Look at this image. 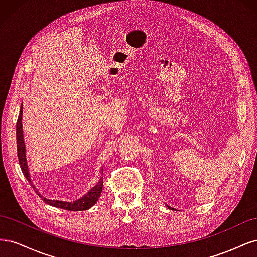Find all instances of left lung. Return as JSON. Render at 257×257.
<instances>
[{
	"instance_id": "obj_1",
	"label": "left lung",
	"mask_w": 257,
	"mask_h": 257,
	"mask_svg": "<svg viewBox=\"0 0 257 257\" xmlns=\"http://www.w3.org/2000/svg\"><path fill=\"white\" fill-rule=\"evenodd\" d=\"M167 207H168V208H169V209H172V208H170V207H169V206H167Z\"/></svg>"
}]
</instances>
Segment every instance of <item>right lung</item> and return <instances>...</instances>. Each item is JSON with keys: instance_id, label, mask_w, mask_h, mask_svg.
Here are the masks:
<instances>
[{"instance_id": "right-lung-1", "label": "right lung", "mask_w": 257, "mask_h": 257, "mask_svg": "<svg viewBox=\"0 0 257 257\" xmlns=\"http://www.w3.org/2000/svg\"><path fill=\"white\" fill-rule=\"evenodd\" d=\"M22 105L20 108V112H19V116L17 120V128H16V134H17V153H18V160H19V164L21 167V170L23 175L27 178V180L30 182V184L32 185V188L34 189V191L36 192V194L40 196L46 204H48L50 206L57 207V208H61V209H65V210H69V211H82V210H88L90 209L92 206H94L97 200L102 194V190H103V174L102 177L99 178V181L97 182V184L85 194L84 196H82L80 199L75 200L73 203H66V201H61V200H51V199H47L43 197L38 191H36L34 184L31 181L30 178V173H29V167H28V162L26 159V145H25V141H23V132H22ZM103 172V170H102Z\"/></svg>"}]
</instances>
